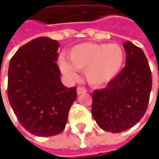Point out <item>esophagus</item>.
I'll use <instances>...</instances> for the list:
<instances>
[{
  "label": "esophagus",
  "mask_w": 159,
  "mask_h": 159,
  "mask_svg": "<svg viewBox=\"0 0 159 159\" xmlns=\"http://www.w3.org/2000/svg\"><path fill=\"white\" fill-rule=\"evenodd\" d=\"M84 93H86L85 88H84V87H78L77 88V95H83Z\"/></svg>",
  "instance_id": "obj_1"
}]
</instances>
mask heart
<instances>
[{
    "label": "heart",
    "mask_w": 159,
    "mask_h": 159,
    "mask_svg": "<svg viewBox=\"0 0 159 159\" xmlns=\"http://www.w3.org/2000/svg\"><path fill=\"white\" fill-rule=\"evenodd\" d=\"M68 62L61 59V71L69 78L75 79V71H84L88 84L102 86L109 84L120 72L124 60V50L118 44L83 43L72 48L67 54Z\"/></svg>",
    "instance_id": "1"
}]
</instances>
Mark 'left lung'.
<instances>
[{"mask_svg": "<svg viewBox=\"0 0 159 159\" xmlns=\"http://www.w3.org/2000/svg\"><path fill=\"white\" fill-rule=\"evenodd\" d=\"M125 67L107 87L92 94V115L98 125L113 134L134 126L147 110L152 75L142 48L127 41Z\"/></svg>", "mask_w": 159, "mask_h": 159, "instance_id": "obj_1", "label": "left lung"}]
</instances>
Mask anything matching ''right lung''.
I'll list each match as a JSON object with an SVG mask.
<instances>
[{
    "label": "right lung",
    "instance_id": "1",
    "mask_svg": "<svg viewBox=\"0 0 159 159\" xmlns=\"http://www.w3.org/2000/svg\"><path fill=\"white\" fill-rule=\"evenodd\" d=\"M59 47L57 40L35 39L19 48L9 64L10 105L20 124L37 136L61 133L77 97L75 86L68 88L61 81Z\"/></svg>",
    "mask_w": 159,
    "mask_h": 159
}]
</instances>
